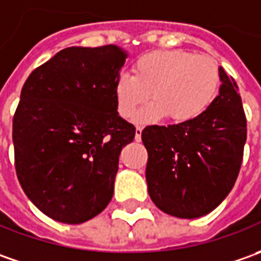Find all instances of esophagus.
Masks as SVG:
<instances>
[{
    "mask_svg": "<svg viewBox=\"0 0 261 261\" xmlns=\"http://www.w3.org/2000/svg\"><path fill=\"white\" fill-rule=\"evenodd\" d=\"M141 128L140 127H137L136 128V136H134V139H136V141H141Z\"/></svg>",
    "mask_w": 261,
    "mask_h": 261,
    "instance_id": "obj_1",
    "label": "esophagus"
}]
</instances>
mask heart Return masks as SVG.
<instances>
[{
    "label": "heart",
    "instance_id": "heart-1",
    "mask_svg": "<svg viewBox=\"0 0 261 261\" xmlns=\"http://www.w3.org/2000/svg\"><path fill=\"white\" fill-rule=\"evenodd\" d=\"M220 86L215 60L186 50H153L133 65V76L121 73L114 84V99L122 118H131L151 92L154 99L136 117L140 124L169 115L184 124L199 118L214 102Z\"/></svg>",
    "mask_w": 261,
    "mask_h": 261
}]
</instances>
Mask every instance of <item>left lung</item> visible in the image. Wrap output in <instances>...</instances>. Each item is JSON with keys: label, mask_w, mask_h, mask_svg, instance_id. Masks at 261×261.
<instances>
[{"label": "left lung", "mask_w": 261, "mask_h": 261, "mask_svg": "<svg viewBox=\"0 0 261 261\" xmlns=\"http://www.w3.org/2000/svg\"><path fill=\"white\" fill-rule=\"evenodd\" d=\"M220 70V94L191 122L148 125L141 131L147 148L148 195L159 210L177 218L214 211L237 180L247 139V121L236 81Z\"/></svg>", "instance_id": "obj_1"}]
</instances>
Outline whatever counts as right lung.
I'll use <instances>...</instances> for the list:
<instances>
[{
	"label": "right lung",
	"instance_id": "right-lung-1",
	"mask_svg": "<svg viewBox=\"0 0 261 261\" xmlns=\"http://www.w3.org/2000/svg\"><path fill=\"white\" fill-rule=\"evenodd\" d=\"M127 51L66 47L27 77L13 120L15 170L25 195L59 222L82 224L107 208L134 125L118 115L114 84Z\"/></svg>",
	"mask_w": 261,
	"mask_h": 261
}]
</instances>
